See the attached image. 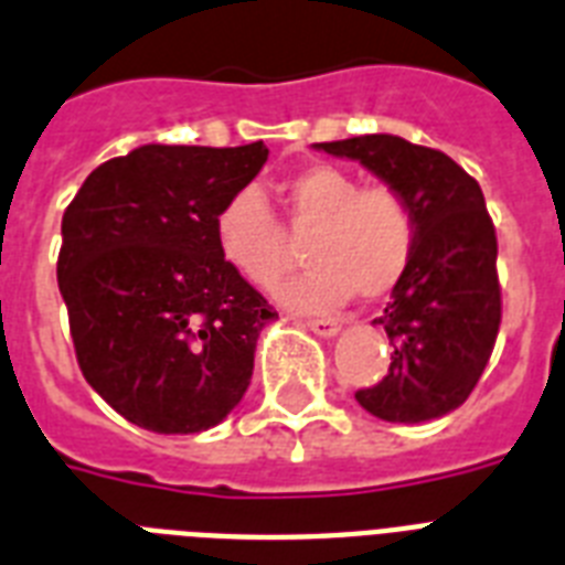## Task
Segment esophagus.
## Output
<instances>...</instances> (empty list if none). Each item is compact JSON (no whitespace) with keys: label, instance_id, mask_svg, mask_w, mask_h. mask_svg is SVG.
Segmentation results:
<instances>
[{"label":"esophagus","instance_id":"esophagus-1","mask_svg":"<svg viewBox=\"0 0 565 565\" xmlns=\"http://www.w3.org/2000/svg\"><path fill=\"white\" fill-rule=\"evenodd\" d=\"M305 328L313 330L316 337L330 339V337H337L339 330H342V322H339V319H307Z\"/></svg>","mask_w":565,"mask_h":565}]
</instances>
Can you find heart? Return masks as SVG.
<instances>
[{
	"label": "heart",
	"instance_id": "obj_1",
	"mask_svg": "<svg viewBox=\"0 0 565 565\" xmlns=\"http://www.w3.org/2000/svg\"><path fill=\"white\" fill-rule=\"evenodd\" d=\"M284 225L307 237V273L275 287L296 310H330L356 292L383 298L415 258L417 220L392 185H360L354 173L310 164L281 185ZM214 241L228 267L255 287H273L290 267V241L258 188H241L220 205Z\"/></svg>",
	"mask_w": 565,
	"mask_h": 565
}]
</instances>
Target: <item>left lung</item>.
Returning <instances> with one entry per match:
<instances>
[{
  "label": "left lung",
  "mask_w": 565,
  "mask_h": 565,
  "mask_svg": "<svg viewBox=\"0 0 565 565\" xmlns=\"http://www.w3.org/2000/svg\"><path fill=\"white\" fill-rule=\"evenodd\" d=\"M316 148L356 159L397 188L417 220L415 258L374 319L392 339V365L377 386L356 392V403L392 424L458 409L479 383L502 322L497 228L479 182L441 150L388 132Z\"/></svg>",
  "instance_id": "8db88e82"
}]
</instances>
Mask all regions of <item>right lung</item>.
<instances>
[{"mask_svg": "<svg viewBox=\"0 0 565 565\" xmlns=\"http://www.w3.org/2000/svg\"><path fill=\"white\" fill-rule=\"evenodd\" d=\"M267 145H141L86 177L63 214L60 296L86 383L162 435L217 426L249 388L269 301L214 241Z\"/></svg>", "mask_w": 565, "mask_h": 565, "instance_id": "1", "label": "right lung"}]
</instances>
